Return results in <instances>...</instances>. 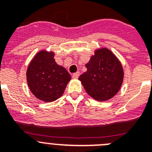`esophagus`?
Returning <instances> with one entry per match:
<instances>
[{
	"label": "esophagus",
	"instance_id": "obj_1",
	"mask_svg": "<svg viewBox=\"0 0 152 152\" xmlns=\"http://www.w3.org/2000/svg\"><path fill=\"white\" fill-rule=\"evenodd\" d=\"M79 76H80V72H76V73L73 74V75H72V77H73V78H75V79L78 78Z\"/></svg>",
	"mask_w": 152,
	"mask_h": 152
}]
</instances>
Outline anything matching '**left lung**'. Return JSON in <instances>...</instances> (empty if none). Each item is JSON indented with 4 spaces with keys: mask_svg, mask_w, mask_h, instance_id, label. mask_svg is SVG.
Segmentation results:
<instances>
[{
    "mask_svg": "<svg viewBox=\"0 0 152 152\" xmlns=\"http://www.w3.org/2000/svg\"><path fill=\"white\" fill-rule=\"evenodd\" d=\"M85 66L87 72L78 80L91 97L98 101H106L119 92L124 72L121 62L110 49H96Z\"/></svg>",
    "mask_w": 152,
    "mask_h": 152,
    "instance_id": "1",
    "label": "left lung"
}]
</instances>
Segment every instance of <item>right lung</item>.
<instances>
[{
  "instance_id": "right-lung-1",
  "label": "right lung",
  "mask_w": 152,
  "mask_h": 152,
  "mask_svg": "<svg viewBox=\"0 0 152 152\" xmlns=\"http://www.w3.org/2000/svg\"><path fill=\"white\" fill-rule=\"evenodd\" d=\"M55 53L41 50L31 60L26 71L28 87L37 99L53 102L61 97L71 75L64 67L58 65Z\"/></svg>"
}]
</instances>
